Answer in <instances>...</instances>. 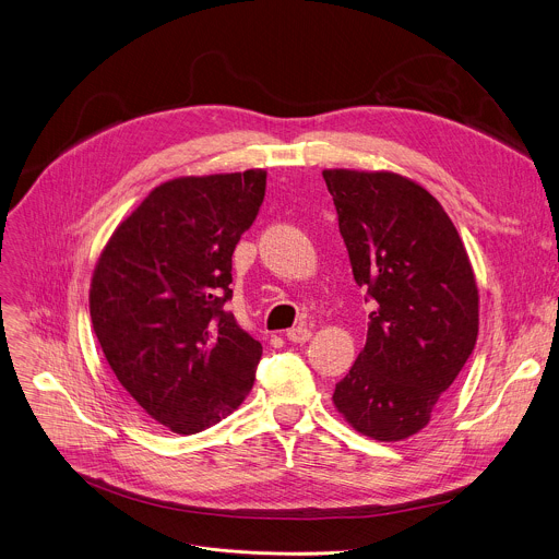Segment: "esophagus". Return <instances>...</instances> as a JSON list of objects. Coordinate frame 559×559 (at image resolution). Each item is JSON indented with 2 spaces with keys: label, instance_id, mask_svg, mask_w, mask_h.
<instances>
[{
  "label": "esophagus",
  "instance_id": "34e87169",
  "mask_svg": "<svg viewBox=\"0 0 559 559\" xmlns=\"http://www.w3.org/2000/svg\"><path fill=\"white\" fill-rule=\"evenodd\" d=\"M311 338V332L305 328V325H298V328H292L287 332V341L292 343H307Z\"/></svg>",
  "mask_w": 559,
  "mask_h": 559
}]
</instances>
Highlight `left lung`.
Listing matches in <instances>:
<instances>
[{"label":"left lung","instance_id":"left-lung-1","mask_svg":"<svg viewBox=\"0 0 559 559\" xmlns=\"http://www.w3.org/2000/svg\"><path fill=\"white\" fill-rule=\"evenodd\" d=\"M354 281L371 302L367 343L336 384L345 420L380 442L427 427L477 341V285L442 205L393 173L325 170Z\"/></svg>","mask_w":559,"mask_h":559}]
</instances>
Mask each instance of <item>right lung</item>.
<instances>
[{
    "instance_id": "obj_1",
    "label": "right lung",
    "mask_w": 559,
    "mask_h": 559,
    "mask_svg": "<svg viewBox=\"0 0 559 559\" xmlns=\"http://www.w3.org/2000/svg\"><path fill=\"white\" fill-rule=\"evenodd\" d=\"M263 170L181 177L115 229L91 283L110 369L158 425L192 436L229 416L263 347L225 311L231 254L265 199Z\"/></svg>"
}]
</instances>
